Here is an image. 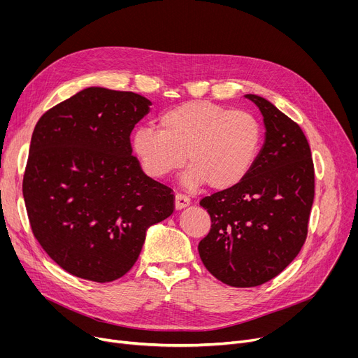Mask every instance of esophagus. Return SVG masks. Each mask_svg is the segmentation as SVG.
Listing matches in <instances>:
<instances>
[{"label":"esophagus","instance_id":"34e87169","mask_svg":"<svg viewBox=\"0 0 358 358\" xmlns=\"http://www.w3.org/2000/svg\"><path fill=\"white\" fill-rule=\"evenodd\" d=\"M192 203V200L187 197V196H184V194H181V193H177L176 194V209L177 210H181V209H184V208H187V206H189Z\"/></svg>","mask_w":358,"mask_h":358}]
</instances>
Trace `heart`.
Segmentation results:
<instances>
[{
    "label": "heart",
    "mask_w": 358,
    "mask_h": 358,
    "mask_svg": "<svg viewBox=\"0 0 358 358\" xmlns=\"http://www.w3.org/2000/svg\"><path fill=\"white\" fill-rule=\"evenodd\" d=\"M159 129L139 127L131 148L143 171L165 178L192 165L184 184L204 182L213 190H228L245 178L258 158L262 131L258 120L242 110L212 101H187L164 111Z\"/></svg>",
    "instance_id": "heart-1"
}]
</instances>
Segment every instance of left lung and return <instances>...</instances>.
Here are the masks:
<instances>
[{
	"mask_svg": "<svg viewBox=\"0 0 358 358\" xmlns=\"http://www.w3.org/2000/svg\"><path fill=\"white\" fill-rule=\"evenodd\" d=\"M266 124L251 173L232 189L203 197L209 234L199 243L204 267L232 287L278 275L302 250L315 197L310 146L300 126L266 99L247 94Z\"/></svg>",
	"mask_w": 358,
	"mask_h": 358,
	"instance_id": "8db88e82",
	"label": "left lung"
}]
</instances>
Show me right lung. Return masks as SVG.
Listing matches in <instances>:
<instances>
[{"label":"right lung","instance_id":"obj_1","mask_svg":"<svg viewBox=\"0 0 358 358\" xmlns=\"http://www.w3.org/2000/svg\"><path fill=\"white\" fill-rule=\"evenodd\" d=\"M150 101L90 87L37 122L23 177L31 232L65 271L96 283L123 277L146 229L176 209L169 187L131 155L130 134Z\"/></svg>","mask_w":358,"mask_h":358}]
</instances>
